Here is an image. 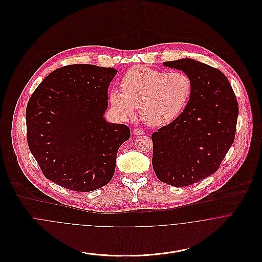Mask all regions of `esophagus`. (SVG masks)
Wrapping results in <instances>:
<instances>
[{"instance_id":"34e87169","label":"esophagus","mask_w":262,"mask_h":262,"mask_svg":"<svg viewBox=\"0 0 262 262\" xmlns=\"http://www.w3.org/2000/svg\"><path fill=\"white\" fill-rule=\"evenodd\" d=\"M133 133L135 134V135H143L144 134V131L142 130V129H140V128H135L134 130H133Z\"/></svg>"}]
</instances>
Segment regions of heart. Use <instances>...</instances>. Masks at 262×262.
<instances>
[{
	"label": "heart",
	"instance_id": "1",
	"mask_svg": "<svg viewBox=\"0 0 262 262\" xmlns=\"http://www.w3.org/2000/svg\"><path fill=\"white\" fill-rule=\"evenodd\" d=\"M121 90L112 89L109 102L121 117H132L138 107L140 116L150 127L172 123L190 101L193 84L186 73L134 67L123 75Z\"/></svg>",
	"mask_w": 262,
	"mask_h": 262
}]
</instances>
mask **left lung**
<instances>
[{
	"label": "left lung",
	"mask_w": 262,
	"mask_h": 262,
	"mask_svg": "<svg viewBox=\"0 0 262 262\" xmlns=\"http://www.w3.org/2000/svg\"><path fill=\"white\" fill-rule=\"evenodd\" d=\"M163 64L189 75L193 90L181 116L152 134V166L160 182L187 187L220 167L234 142L238 103L219 70L189 58Z\"/></svg>",
	"instance_id": "1"
}]
</instances>
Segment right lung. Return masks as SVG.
Wrapping results in <instances>:
<instances>
[{"mask_svg":"<svg viewBox=\"0 0 262 262\" xmlns=\"http://www.w3.org/2000/svg\"><path fill=\"white\" fill-rule=\"evenodd\" d=\"M117 70L71 64L38 85L26 108L27 142L43 176L60 187L91 191L112 180L124 124L104 119Z\"/></svg>","mask_w":262,"mask_h":262,"instance_id":"right-lung-1","label":"right lung"}]
</instances>
